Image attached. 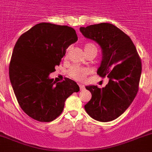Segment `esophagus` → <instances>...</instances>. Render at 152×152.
<instances>
[{
	"label": "esophagus",
	"instance_id": "esophagus-1",
	"mask_svg": "<svg viewBox=\"0 0 152 152\" xmlns=\"http://www.w3.org/2000/svg\"><path fill=\"white\" fill-rule=\"evenodd\" d=\"M79 87H80V89L83 90L85 89V85H81V84H79Z\"/></svg>",
	"mask_w": 152,
	"mask_h": 152
}]
</instances>
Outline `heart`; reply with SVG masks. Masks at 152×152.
Wrapping results in <instances>:
<instances>
[{
	"mask_svg": "<svg viewBox=\"0 0 152 152\" xmlns=\"http://www.w3.org/2000/svg\"><path fill=\"white\" fill-rule=\"evenodd\" d=\"M84 50H85L86 55L89 54V53H96V54L98 51L96 46L92 42H86L84 45ZM68 74L70 77L74 78L75 80L83 81L88 74V71L87 69L83 68V67H78V66H73L69 70Z\"/></svg>",
	"mask_w": 152,
	"mask_h": 152,
	"instance_id": "1",
	"label": "heart"
}]
</instances>
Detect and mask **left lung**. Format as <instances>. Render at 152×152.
<instances>
[{"instance_id": "8db88e82", "label": "left lung", "mask_w": 152, "mask_h": 152, "mask_svg": "<svg viewBox=\"0 0 152 152\" xmlns=\"http://www.w3.org/2000/svg\"><path fill=\"white\" fill-rule=\"evenodd\" d=\"M85 37L96 41L102 48V59L97 74L109 77L106 87L85 86L91 99L85 106L94 120L109 122L122 115L138 91L141 61L134 44L122 30L110 23L81 27Z\"/></svg>"}]
</instances>
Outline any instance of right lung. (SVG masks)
<instances>
[{"mask_svg":"<svg viewBox=\"0 0 152 152\" xmlns=\"http://www.w3.org/2000/svg\"><path fill=\"white\" fill-rule=\"evenodd\" d=\"M77 40L73 28L46 22L34 26L18 39L9 65L10 81L20 107L31 118L53 121L63 112L67 98L80 90L71 79L56 82L49 77Z\"/></svg>","mask_w":152,"mask_h":152,"instance_id":"right-lung-1","label":"right lung"}]
</instances>
